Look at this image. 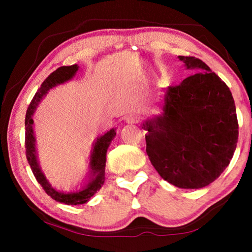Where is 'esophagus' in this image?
Masks as SVG:
<instances>
[{
    "label": "esophagus",
    "mask_w": 252,
    "mask_h": 252,
    "mask_svg": "<svg viewBox=\"0 0 252 252\" xmlns=\"http://www.w3.org/2000/svg\"><path fill=\"white\" fill-rule=\"evenodd\" d=\"M140 119L141 118H140L138 114H129V116L126 118V121L127 123H130V125H132V123H139Z\"/></svg>",
    "instance_id": "1"
}]
</instances>
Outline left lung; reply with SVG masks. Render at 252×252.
<instances>
[{
	"label": "left lung",
	"instance_id": "obj_1",
	"mask_svg": "<svg viewBox=\"0 0 252 252\" xmlns=\"http://www.w3.org/2000/svg\"><path fill=\"white\" fill-rule=\"evenodd\" d=\"M195 73L168 87L163 113L143 123L147 155L165 181L199 189L219 178L236 150L239 126L231 92L206 63L179 57Z\"/></svg>",
	"mask_w": 252,
	"mask_h": 252
}]
</instances>
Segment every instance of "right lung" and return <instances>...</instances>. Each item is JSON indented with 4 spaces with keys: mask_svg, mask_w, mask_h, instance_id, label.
I'll return each mask as SVG.
<instances>
[{
    "mask_svg": "<svg viewBox=\"0 0 252 252\" xmlns=\"http://www.w3.org/2000/svg\"><path fill=\"white\" fill-rule=\"evenodd\" d=\"M79 70V66L76 64L70 66H61L59 69L52 72L48 78L44 80V82L41 84V88L37 90L35 95L30 103L27 110V116H25V155L32 169L34 177L43 188L44 191L51 198L55 201L65 203V204H83L88 202L92 195L96 193V191L101 189L105 180V161H106V151L116 136V130L111 129L106 132L104 135L100 136L96 140V142L93 144V150L91 151L90 157V176H89V182L87 186L82 188V190L76 191V192L63 193L59 192L51 187L50 183L46 180L43 172L41 171V168L37 163L36 152H35V139L33 134V119L32 116L35 111L37 104L42 100L50 89L54 88L55 85L64 83L74 76L76 71Z\"/></svg>",
    "mask_w": 252,
    "mask_h": 252,
    "instance_id": "right-lung-1",
    "label": "right lung"
}]
</instances>
